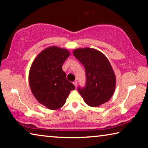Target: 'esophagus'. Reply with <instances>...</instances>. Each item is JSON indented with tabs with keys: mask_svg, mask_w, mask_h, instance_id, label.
Listing matches in <instances>:
<instances>
[{
	"mask_svg": "<svg viewBox=\"0 0 148 148\" xmlns=\"http://www.w3.org/2000/svg\"><path fill=\"white\" fill-rule=\"evenodd\" d=\"M77 84H78V82H77V81L76 80V81H74V82H73V84L75 86V87H76L77 86Z\"/></svg>",
	"mask_w": 148,
	"mask_h": 148,
	"instance_id": "obj_1",
	"label": "esophagus"
}]
</instances>
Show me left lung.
I'll return each instance as SVG.
<instances>
[{
    "mask_svg": "<svg viewBox=\"0 0 148 148\" xmlns=\"http://www.w3.org/2000/svg\"><path fill=\"white\" fill-rule=\"evenodd\" d=\"M73 55L85 68L86 86L78 90L86 103L97 107L107 102L114 92L116 77L106 56L89 47L74 49Z\"/></svg>",
    "mask_w": 148,
    "mask_h": 148,
    "instance_id": "8db88e82",
    "label": "left lung"
}]
</instances>
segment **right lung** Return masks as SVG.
Masks as SVG:
<instances>
[{
	"label": "right lung",
	"instance_id": "right-lung-1",
	"mask_svg": "<svg viewBox=\"0 0 148 148\" xmlns=\"http://www.w3.org/2000/svg\"><path fill=\"white\" fill-rule=\"evenodd\" d=\"M70 53L56 46L45 49L37 56L30 68L29 83L32 92L39 103L51 110L64 105L73 84L66 78L62 66Z\"/></svg>",
	"mask_w": 148,
	"mask_h": 148
}]
</instances>
